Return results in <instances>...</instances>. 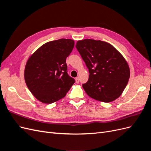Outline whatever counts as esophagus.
Returning a JSON list of instances; mask_svg holds the SVG:
<instances>
[{
    "label": "esophagus",
    "instance_id": "esophagus-1",
    "mask_svg": "<svg viewBox=\"0 0 151 151\" xmlns=\"http://www.w3.org/2000/svg\"><path fill=\"white\" fill-rule=\"evenodd\" d=\"M75 81H76V83H79V78L78 77H77L75 79Z\"/></svg>",
    "mask_w": 151,
    "mask_h": 151
}]
</instances>
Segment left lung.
<instances>
[{"mask_svg": "<svg viewBox=\"0 0 151 151\" xmlns=\"http://www.w3.org/2000/svg\"><path fill=\"white\" fill-rule=\"evenodd\" d=\"M76 46L89 69L88 81L83 85L86 94L104 103L119 98L130 75L125 58L111 44L101 40H79Z\"/></svg>", "mask_w": 151, "mask_h": 151, "instance_id": "obj_1", "label": "left lung"}]
</instances>
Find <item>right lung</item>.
<instances>
[{
  "mask_svg": "<svg viewBox=\"0 0 151 151\" xmlns=\"http://www.w3.org/2000/svg\"><path fill=\"white\" fill-rule=\"evenodd\" d=\"M74 47L71 39H59L43 44L31 54L24 68V80L38 101L51 104L64 98L74 84L68 75L66 58Z\"/></svg>",
  "mask_w": 151,
  "mask_h": 151,
  "instance_id": "add662e5",
  "label": "right lung"
}]
</instances>
